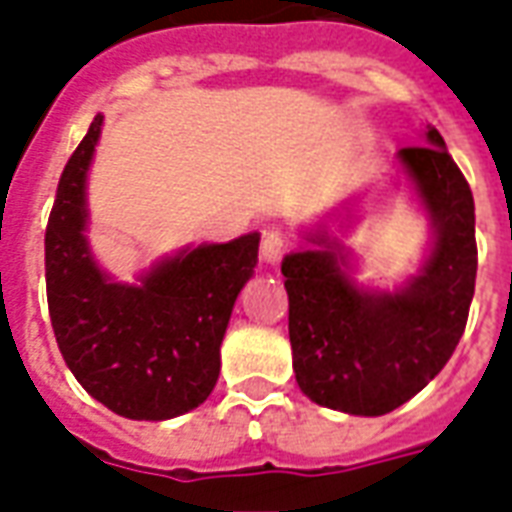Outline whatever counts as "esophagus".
Returning a JSON list of instances; mask_svg holds the SVG:
<instances>
[{
	"label": "esophagus",
	"mask_w": 512,
	"mask_h": 512,
	"mask_svg": "<svg viewBox=\"0 0 512 512\" xmlns=\"http://www.w3.org/2000/svg\"><path fill=\"white\" fill-rule=\"evenodd\" d=\"M285 255H288V241H285L282 235L274 233V230L263 235V244H260V257H263L266 263L277 266L279 260H282Z\"/></svg>",
	"instance_id": "obj_1"
}]
</instances>
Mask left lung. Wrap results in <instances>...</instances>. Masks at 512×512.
Instances as JSON below:
<instances>
[{
    "label": "left lung",
    "instance_id": "left-lung-1",
    "mask_svg": "<svg viewBox=\"0 0 512 512\" xmlns=\"http://www.w3.org/2000/svg\"><path fill=\"white\" fill-rule=\"evenodd\" d=\"M428 145L397 150L433 227L417 277L395 293L356 288L343 246L323 233L315 249L282 260L288 332L301 392L318 406L381 417L439 376L469 318L477 277L472 189L433 126Z\"/></svg>",
    "mask_w": 512,
    "mask_h": 512
}]
</instances>
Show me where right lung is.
<instances>
[{"mask_svg":"<svg viewBox=\"0 0 512 512\" xmlns=\"http://www.w3.org/2000/svg\"><path fill=\"white\" fill-rule=\"evenodd\" d=\"M95 115L62 169L46 227V296L65 365L90 395L128 419H172L208 400L233 304L255 274L260 235L202 244L139 279L112 282L87 244V169Z\"/></svg>","mask_w":512,"mask_h":512,"instance_id":"1","label":"right lung"}]
</instances>
